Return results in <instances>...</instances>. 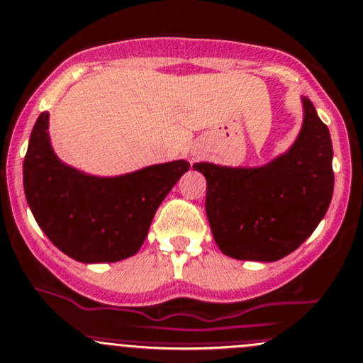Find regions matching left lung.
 Returning <instances> with one entry per match:
<instances>
[{
  "instance_id": "obj_1",
  "label": "left lung",
  "mask_w": 363,
  "mask_h": 363,
  "mask_svg": "<svg viewBox=\"0 0 363 363\" xmlns=\"http://www.w3.org/2000/svg\"><path fill=\"white\" fill-rule=\"evenodd\" d=\"M304 120L291 150L262 167L194 163L207 179L208 224L220 252L240 261L273 262L294 252L320 224L333 200V140L303 97Z\"/></svg>"
}]
</instances>
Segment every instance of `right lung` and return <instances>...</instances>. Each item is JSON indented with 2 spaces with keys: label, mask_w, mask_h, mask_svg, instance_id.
<instances>
[{
  "label": "right lung",
  "mask_w": 363,
  "mask_h": 363,
  "mask_svg": "<svg viewBox=\"0 0 363 363\" xmlns=\"http://www.w3.org/2000/svg\"><path fill=\"white\" fill-rule=\"evenodd\" d=\"M188 170L177 160L116 177L83 174L57 158L41 113L24 158V193L57 249L86 264L116 262L137 254L160 203Z\"/></svg>",
  "instance_id": "right-lung-1"
}]
</instances>
